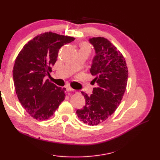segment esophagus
Here are the masks:
<instances>
[{
    "label": "esophagus",
    "mask_w": 160,
    "mask_h": 160,
    "mask_svg": "<svg viewBox=\"0 0 160 160\" xmlns=\"http://www.w3.org/2000/svg\"><path fill=\"white\" fill-rule=\"evenodd\" d=\"M66 90L68 92H74V90L71 88H70V87H67L66 88Z\"/></svg>",
    "instance_id": "34e87169"
}]
</instances>
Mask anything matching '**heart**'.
Returning a JSON list of instances; mask_svg holds the SVG:
<instances>
[{"label": "heart", "instance_id": "b5f03b06", "mask_svg": "<svg viewBox=\"0 0 160 160\" xmlns=\"http://www.w3.org/2000/svg\"><path fill=\"white\" fill-rule=\"evenodd\" d=\"M82 48H88V49L90 50V47H89L88 44H83Z\"/></svg>", "mask_w": 160, "mask_h": 160}]
</instances>
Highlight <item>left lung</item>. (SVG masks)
Returning a JSON list of instances; mask_svg holds the SVG:
<instances>
[{
	"instance_id": "left-lung-1",
	"label": "left lung",
	"mask_w": 160,
	"mask_h": 160,
	"mask_svg": "<svg viewBox=\"0 0 160 160\" xmlns=\"http://www.w3.org/2000/svg\"><path fill=\"white\" fill-rule=\"evenodd\" d=\"M96 55L90 72L97 83L90 96L82 92L85 106L76 113L81 121L97 126L115 112L122 100L128 82V68L125 58L115 46L104 37L90 39Z\"/></svg>"
}]
</instances>
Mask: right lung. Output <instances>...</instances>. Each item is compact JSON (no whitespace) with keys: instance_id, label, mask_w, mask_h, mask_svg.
Returning <instances> with one entry per match:
<instances>
[{"instance_id":"add662e5","label":"right lung","mask_w":160,"mask_h":160,"mask_svg":"<svg viewBox=\"0 0 160 160\" xmlns=\"http://www.w3.org/2000/svg\"><path fill=\"white\" fill-rule=\"evenodd\" d=\"M75 38L51 32L37 35L24 46L15 59L12 75L18 98L32 118L47 120L66 97V88L44 80L61 47Z\"/></svg>"}]
</instances>
